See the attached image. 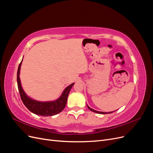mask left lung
<instances>
[{"label": "left lung", "mask_w": 153, "mask_h": 153, "mask_svg": "<svg viewBox=\"0 0 153 153\" xmlns=\"http://www.w3.org/2000/svg\"><path fill=\"white\" fill-rule=\"evenodd\" d=\"M87 107L88 108H89L90 110H91L92 112H96V113H98V114H110V113H112V112H99V111H96V110H94L93 109L91 108L89 106L87 105Z\"/></svg>", "instance_id": "obj_1"}]
</instances>
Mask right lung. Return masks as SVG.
<instances>
[{
  "label": "right lung",
  "instance_id": "right-lung-1",
  "mask_svg": "<svg viewBox=\"0 0 153 153\" xmlns=\"http://www.w3.org/2000/svg\"><path fill=\"white\" fill-rule=\"evenodd\" d=\"M22 62L20 63L18 68L17 84L23 103L32 113L36 115H42V116H52V115H56L62 112L66 105L69 91H70L73 85L75 84V83H73L72 84L67 87L62 92L61 96L56 101H48V102H40V101L33 100L25 94L21 86L19 75Z\"/></svg>",
  "mask_w": 153,
  "mask_h": 153
}]
</instances>
